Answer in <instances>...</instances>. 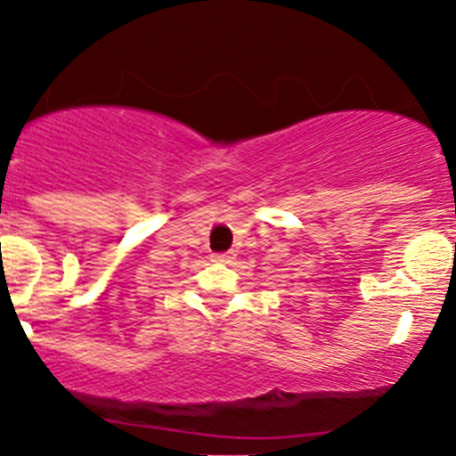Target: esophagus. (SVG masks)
<instances>
[{
    "label": "esophagus",
    "instance_id": "34e87169",
    "mask_svg": "<svg viewBox=\"0 0 456 456\" xmlns=\"http://www.w3.org/2000/svg\"><path fill=\"white\" fill-rule=\"evenodd\" d=\"M233 258H236V254H233V252H224V254H216L214 261L216 263H232Z\"/></svg>",
    "mask_w": 456,
    "mask_h": 456
}]
</instances>
